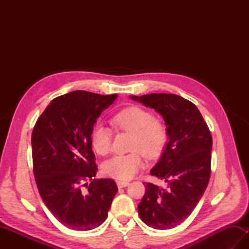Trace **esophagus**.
<instances>
[{
	"mask_svg": "<svg viewBox=\"0 0 249 249\" xmlns=\"http://www.w3.org/2000/svg\"><path fill=\"white\" fill-rule=\"evenodd\" d=\"M116 185H118L119 188H123V187L128 186L129 182H127V181H118V182H116Z\"/></svg>",
	"mask_w": 249,
	"mask_h": 249,
	"instance_id": "1",
	"label": "esophagus"
}]
</instances>
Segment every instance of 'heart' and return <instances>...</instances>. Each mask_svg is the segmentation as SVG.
Instances as JSON below:
<instances>
[{
  "instance_id": "1",
  "label": "heart",
  "mask_w": 249,
  "mask_h": 249,
  "mask_svg": "<svg viewBox=\"0 0 249 249\" xmlns=\"http://www.w3.org/2000/svg\"><path fill=\"white\" fill-rule=\"evenodd\" d=\"M112 124L119 129L133 134L130 150L127 154H116L105 160L102 169L105 176L129 179L144 166L143 155L150 160L160 156L168 142V129L162 121L155 119L149 110L131 106L116 113ZM112 133L102 123L94 126L91 133V143L99 155L111 151Z\"/></svg>"
}]
</instances>
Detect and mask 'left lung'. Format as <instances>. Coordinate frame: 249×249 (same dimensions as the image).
I'll use <instances>...</instances> for the list:
<instances>
[{
	"label": "left lung",
	"mask_w": 249,
	"mask_h": 249,
	"mask_svg": "<svg viewBox=\"0 0 249 249\" xmlns=\"http://www.w3.org/2000/svg\"><path fill=\"white\" fill-rule=\"evenodd\" d=\"M130 98L155 109L167 125L169 141L151 176L167 187L145 184L138 205L141 220L158 230L172 229L192 214L211 176L212 136L196 106L176 94L153 93Z\"/></svg>",
	"instance_id": "1"
}]
</instances>
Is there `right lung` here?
<instances>
[{"mask_svg":"<svg viewBox=\"0 0 249 249\" xmlns=\"http://www.w3.org/2000/svg\"><path fill=\"white\" fill-rule=\"evenodd\" d=\"M118 95L73 91L54 98L32 133L33 172L41 199L61 224L77 231L97 228L108 216L118 186L95 178L91 133Z\"/></svg>","mask_w":249,"mask_h":249,"instance_id":"1","label":"right lung"}]
</instances>
